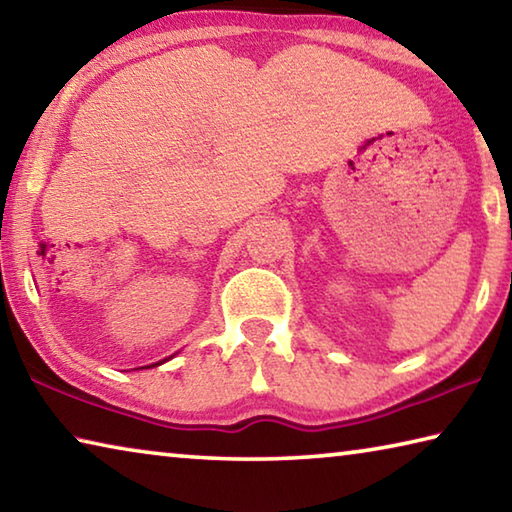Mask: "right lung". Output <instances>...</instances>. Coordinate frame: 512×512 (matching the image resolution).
<instances>
[{
    "mask_svg": "<svg viewBox=\"0 0 512 512\" xmlns=\"http://www.w3.org/2000/svg\"><path fill=\"white\" fill-rule=\"evenodd\" d=\"M153 366H158V363H153Z\"/></svg>",
    "mask_w": 512,
    "mask_h": 512,
    "instance_id": "obj_1",
    "label": "right lung"
}]
</instances>
